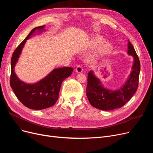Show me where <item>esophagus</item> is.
<instances>
[{
	"label": "esophagus",
	"mask_w": 153,
	"mask_h": 153,
	"mask_svg": "<svg viewBox=\"0 0 153 153\" xmlns=\"http://www.w3.org/2000/svg\"><path fill=\"white\" fill-rule=\"evenodd\" d=\"M83 71V68L82 66L80 65H77V67L76 68V72L78 73V74H79V73H82Z\"/></svg>",
	"instance_id": "esophagus-1"
}]
</instances>
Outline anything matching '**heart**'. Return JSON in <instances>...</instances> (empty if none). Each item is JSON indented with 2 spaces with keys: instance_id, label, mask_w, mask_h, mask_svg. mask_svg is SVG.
Segmentation results:
<instances>
[{
  "instance_id": "b5f03b06",
  "label": "heart",
  "mask_w": 153,
  "mask_h": 153,
  "mask_svg": "<svg viewBox=\"0 0 153 153\" xmlns=\"http://www.w3.org/2000/svg\"><path fill=\"white\" fill-rule=\"evenodd\" d=\"M103 42H104V39L102 37H95L93 40L90 45V47L92 49H95L98 47H100L101 45H102ZM111 50V45L110 44V43H105V44H104L100 48L99 51V55L101 56L107 55L110 53Z\"/></svg>"
}]
</instances>
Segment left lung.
<instances>
[{"label":"left lung","instance_id":"left-lung-1","mask_svg":"<svg viewBox=\"0 0 153 153\" xmlns=\"http://www.w3.org/2000/svg\"><path fill=\"white\" fill-rule=\"evenodd\" d=\"M128 53L134 58L132 71L125 84L118 90L105 88L92 71L88 74L86 96L90 104L101 110H112L124 106L136 91L140 72V62L131 43L128 40Z\"/></svg>","mask_w":153,"mask_h":153}]
</instances>
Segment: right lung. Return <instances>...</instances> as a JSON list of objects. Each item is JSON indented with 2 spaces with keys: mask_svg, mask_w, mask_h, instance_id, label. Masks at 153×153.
Instances as JSON below:
<instances>
[{
  "mask_svg": "<svg viewBox=\"0 0 153 153\" xmlns=\"http://www.w3.org/2000/svg\"><path fill=\"white\" fill-rule=\"evenodd\" d=\"M44 25L34 28L27 37L14 50L11 59V75L10 85L18 100L26 107L32 110H43L52 106L59 98V92L64 79L71 75L74 68L63 67L54 69L45 78L37 83L30 85L20 81L14 71L25 43L31 37L36 29L43 30Z\"/></svg>",
  "mask_w": 153,
  "mask_h": 153,
  "instance_id": "add662e5",
  "label": "right lung"
}]
</instances>
